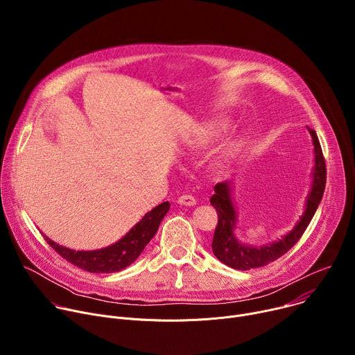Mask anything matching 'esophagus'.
Returning a JSON list of instances; mask_svg holds the SVG:
<instances>
[{"mask_svg":"<svg viewBox=\"0 0 355 355\" xmlns=\"http://www.w3.org/2000/svg\"><path fill=\"white\" fill-rule=\"evenodd\" d=\"M178 204L185 205V207H193V205H196V199L192 195L185 193V195H181L178 198Z\"/></svg>","mask_w":355,"mask_h":355,"instance_id":"1","label":"esophagus"}]
</instances>
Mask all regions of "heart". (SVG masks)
<instances>
[{"instance_id":"heart-1","label":"heart","mask_w":355,"mask_h":355,"mask_svg":"<svg viewBox=\"0 0 355 355\" xmlns=\"http://www.w3.org/2000/svg\"><path fill=\"white\" fill-rule=\"evenodd\" d=\"M225 125L222 122H215V123H208V125H204L200 126V129L193 135L192 137V147L195 148H204L207 147L211 141H214L215 139H218L223 132H225ZM239 150V146L232 143L229 146H226L223 150L220 156L216 159L215 162V167H222V164L232 156H234L237 153Z\"/></svg>"}]
</instances>
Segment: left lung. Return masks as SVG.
<instances>
[{
    "label": "left lung",
    "instance_id": "8db88e82",
    "mask_svg": "<svg viewBox=\"0 0 355 355\" xmlns=\"http://www.w3.org/2000/svg\"><path fill=\"white\" fill-rule=\"evenodd\" d=\"M308 130L312 136L315 151L311 191L305 200V211H303L293 229L284 234L281 239L260 247L239 241L234 234L237 225V211L233 204V182L225 181L215 185V193L211 198V205L216 209L219 220L212 241V250L216 259L227 267L245 271L272 263L296 244L315 216L326 187V163L316 132L311 128H308Z\"/></svg>",
    "mask_w": 355,
    "mask_h": 355
}]
</instances>
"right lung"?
Segmentation results:
<instances>
[{
	"label": "right lung",
	"instance_id": "1",
	"mask_svg": "<svg viewBox=\"0 0 355 355\" xmlns=\"http://www.w3.org/2000/svg\"><path fill=\"white\" fill-rule=\"evenodd\" d=\"M170 211V202H163L156 208L147 212L140 222H137L121 240L116 243L98 248V250H73L64 245H60L44 236L46 241L52 245L59 254L66 259L69 263L77 266L81 270L88 272L98 274H110L118 272L123 268L129 267L135 260L141 254V251L147 245V243L155 237L159 226Z\"/></svg>",
	"mask_w": 355,
	"mask_h": 355
}]
</instances>
